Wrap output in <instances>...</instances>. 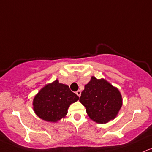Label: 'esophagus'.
Instances as JSON below:
<instances>
[{"label":"esophagus","instance_id":"obj_1","mask_svg":"<svg viewBox=\"0 0 152 152\" xmlns=\"http://www.w3.org/2000/svg\"><path fill=\"white\" fill-rule=\"evenodd\" d=\"M76 94L78 95V96H81V91H80V90H78V91L76 92Z\"/></svg>","mask_w":152,"mask_h":152}]
</instances>
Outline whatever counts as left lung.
I'll return each instance as SVG.
<instances>
[{
    "label": "left lung",
    "instance_id": "1",
    "mask_svg": "<svg viewBox=\"0 0 152 152\" xmlns=\"http://www.w3.org/2000/svg\"><path fill=\"white\" fill-rule=\"evenodd\" d=\"M79 101L86 107L89 118L98 123L114 119L122 106L119 90L104 79H96L94 76L85 85Z\"/></svg>",
    "mask_w": 152,
    "mask_h": 152
}]
</instances>
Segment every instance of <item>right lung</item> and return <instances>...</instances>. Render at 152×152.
I'll use <instances>...</instances> for the list:
<instances>
[{
    "label": "right lung",
    "mask_w": 152,
    "mask_h": 152,
    "mask_svg": "<svg viewBox=\"0 0 152 152\" xmlns=\"http://www.w3.org/2000/svg\"><path fill=\"white\" fill-rule=\"evenodd\" d=\"M79 99L69 86L56 80L43 87L34 96V111L44 121L56 122L66 116L70 104Z\"/></svg>",
    "instance_id": "1"
}]
</instances>
